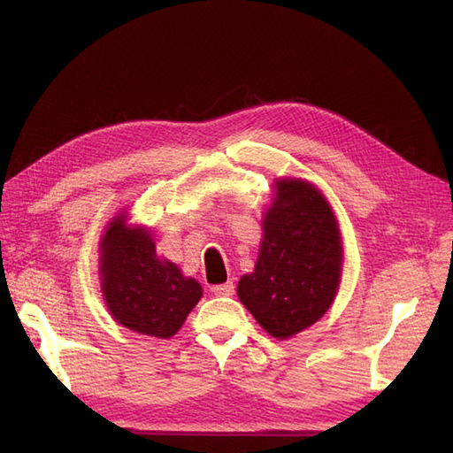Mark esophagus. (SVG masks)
Segmentation results:
<instances>
[{
    "label": "esophagus",
    "instance_id": "esophagus-1",
    "mask_svg": "<svg viewBox=\"0 0 453 453\" xmlns=\"http://www.w3.org/2000/svg\"><path fill=\"white\" fill-rule=\"evenodd\" d=\"M211 293L215 296H230V295H234V285H232V281H226V283H221V285H213Z\"/></svg>",
    "mask_w": 453,
    "mask_h": 453
}]
</instances>
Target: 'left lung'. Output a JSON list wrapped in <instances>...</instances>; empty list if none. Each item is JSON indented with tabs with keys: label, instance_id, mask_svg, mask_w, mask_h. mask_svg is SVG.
<instances>
[{
	"label": "left lung",
	"instance_id": "8db88e82",
	"mask_svg": "<svg viewBox=\"0 0 453 453\" xmlns=\"http://www.w3.org/2000/svg\"><path fill=\"white\" fill-rule=\"evenodd\" d=\"M273 187L257 265L242 276L238 296L270 336L287 340L331 308L344 253L336 217L318 188L304 180Z\"/></svg>",
	"mask_w": 453,
	"mask_h": 453
}]
</instances>
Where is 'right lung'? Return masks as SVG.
<instances>
[{
    "instance_id": "1",
    "label": "right lung",
    "mask_w": 453,
    "mask_h": 453,
    "mask_svg": "<svg viewBox=\"0 0 453 453\" xmlns=\"http://www.w3.org/2000/svg\"><path fill=\"white\" fill-rule=\"evenodd\" d=\"M102 293L113 319L134 333L172 338L202 298L196 280L157 255L149 230L127 225V213L107 225L100 242Z\"/></svg>"
}]
</instances>
